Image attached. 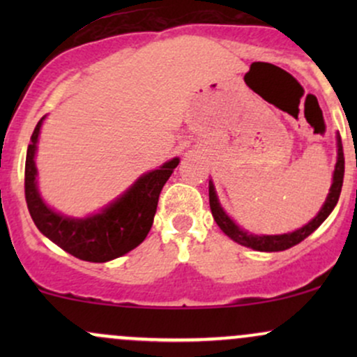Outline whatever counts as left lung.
I'll use <instances>...</instances> for the list:
<instances>
[{"instance_id":"left-lung-1","label":"left lung","mask_w":357,"mask_h":357,"mask_svg":"<svg viewBox=\"0 0 357 357\" xmlns=\"http://www.w3.org/2000/svg\"><path fill=\"white\" fill-rule=\"evenodd\" d=\"M342 179H344V153H342V141L341 136L337 134V162H335V169L333 176V184H331L329 195H327L326 203L322 204L321 211L317 213V216L304 225L298 230L292 233H284V235H252V233L243 231L238 225L233 223V220L227 213L223 211L221 204L218 202V196H216L215 186L213 181H210V208L213 213V218H215L216 225L221 228V231L225 235H228L233 241H236L238 245L243 247L258 250V252H282L294 245L301 243L302 240H305L310 233L317 230L319 227L324 223V220L331 215V211L334 210V206L339 202V195L342 190Z\"/></svg>"}]
</instances>
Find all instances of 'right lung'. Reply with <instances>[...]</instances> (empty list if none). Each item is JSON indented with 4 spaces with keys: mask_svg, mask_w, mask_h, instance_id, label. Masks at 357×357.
Wrapping results in <instances>:
<instances>
[{
    "mask_svg": "<svg viewBox=\"0 0 357 357\" xmlns=\"http://www.w3.org/2000/svg\"><path fill=\"white\" fill-rule=\"evenodd\" d=\"M43 119L31 134L24 162V198L36 228L70 255L97 264L126 255L141 245L153 227L162 186L179 165V159H171L159 169L141 176L121 198L97 215L68 218L48 208L36 188L35 154Z\"/></svg>",
    "mask_w": 357,
    "mask_h": 357,
    "instance_id": "obj_1",
    "label": "right lung"
}]
</instances>
